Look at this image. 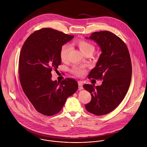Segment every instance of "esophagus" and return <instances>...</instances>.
Returning <instances> with one entry per match:
<instances>
[{"label": "esophagus", "instance_id": "1", "mask_svg": "<svg viewBox=\"0 0 147 147\" xmlns=\"http://www.w3.org/2000/svg\"><path fill=\"white\" fill-rule=\"evenodd\" d=\"M78 85H79V89L80 90L82 89H83V83L82 82H79L78 83Z\"/></svg>", "mask_w": 147, "mask_h": 147}]
</instances>
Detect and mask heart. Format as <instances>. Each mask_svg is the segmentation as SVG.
<instances>
[{
  "label": "heart",
  "instance_id": "obj_1",
  "mask_svg": "<svg viewBox=\"0 0 147 147\" xmlns=\"http://www.w3.org/2000/svg\"><path fill=\"white\" fill-rule=\"evenodd\" d=\"M76 45L79 46L81 51L84 53L85 55L88 53H93L94 50V47L91 43L83 40H78L76 41ZM70 46L67 44L64 45L62 46L60 51V57L61 60L63 62L65 61L67 59L68 55L70 51ZM85 71L86 70L84 67L79 66H75L72 69V73L79 76L83 75Z\"/></svg>",
  "mask_w": 147,
  "mask_h": 147
}]
</instances>
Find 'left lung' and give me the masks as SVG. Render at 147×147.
I'll list each match as a JSON object with an SVG mask.
<instances>
[{
  "label": "left lung",
  "instance_id": "8db88e82",
  "mask_svg": "<svg viewBox=\"0 0 147 147\" xmlns=\"http://www.w3.org/2000/svg\"><path fill=\"white\" fill-rule=\"evenodd\" d=\"M85 38L96 42L101 50L96 67L88 77L103 80L100 86L83 85L92 96L85 108L94 115H105L120 104L129 89L132 76L129 53L125 42L109 31L94 32Z\"/></svg>",
  "mask_w": 147,
  "mask_h": 147
}]
</instances>
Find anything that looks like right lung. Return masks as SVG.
<instances>
[{
	"label": "right lung",
	"mask_w": 147,
	"mask_h": 147,
	"mask_svg": "<svg viewBox=\"0 0 147 147\" xmlns=\"http://www.w3.org/2000/svg\"><path fill=\"white\" fill-rule=\"evenodd\" d=\"M74 37L61 32L43 28L24 42L19 57V73L22 90L36 110L51 116L59 113L67 98L78 89V82L67 78L51 80V71L61 64L62 46Z\"/></svg>",
	"instance_id": "1"
}]
</instances>
